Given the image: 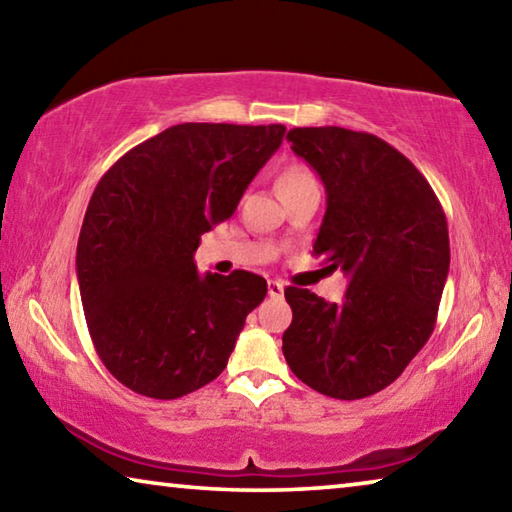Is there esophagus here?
Here are the masks:
<instances>
[{
	"label": "esophagus",
	"mask_w": 512,
	"mask_h": 512,
	"mask_svg": "<svg viewBox=\"0 0 512 512\" xmlns=\"http://www.w3.org/2000/svg\"><path fill=\"white\" fill-rule=\"evenodd\" d=\"M266 287H268V296H273V298H280L284 293V282H280V280H268Z\"/></svg>",
	"instance_id": "obj_1"
}]
</instances>
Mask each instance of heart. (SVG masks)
Here are the masks:
<instances>
[{"label":"heart","mask_w":512,"mask_h":512,"mask_svg":"<svg viewBox=\"0 0 512 512\" xmlns=\"http://www.w3.org/2000/svg\"><path fill=\"white\" fill-rule=\"evenodd\" d=\"M311 183H316V178L305 164H289V167H284L280 176H277V194L287 192V189H293V187L311 185Z\"/></svg>","instance_id":"obj_1"}]
</instances>
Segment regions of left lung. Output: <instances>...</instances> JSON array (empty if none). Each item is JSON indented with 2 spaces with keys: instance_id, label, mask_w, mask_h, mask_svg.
<instances>
[{
  "instance_id": "8db88e82",
  "label": "left lung",
  "mask_w": 512,
  "mask_h": 512,
  "mask_svg": "<svg viewBox=\"0 0 512 512\" xmlns=\"http://www.w3.org/2000/svg\"><path fill=\"white\" fill-rule=\"evenodd\" d=\"M293 153L325 185L314 255L350 277L345 300L287 287L289 368L314 391L361 400L384 391L429 341L449 273L440 201L411 160L370 133L293 128Z\"/></svg>"
}]
</instances>
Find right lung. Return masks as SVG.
Instances as JSON below:
<instances>
[{
  "label": "right lung",
  "mask_w": 512,
  "mask_h": 512,
  "mask_svg": "<svg viewBox=\"0 0 512 512\" xmlns=\"http://www.w3.org/2000/svg\"><path fill=\"white\" fill-rule=\"evenodd\" d=\"M282 124H178L103 173L85 212L76 277L94 348L115 379L176 400L228 366L262 275L196 271L203 232L235 214L280 149Z\"/></svg>",
  "instance_id": "1"
}]
</instances>
